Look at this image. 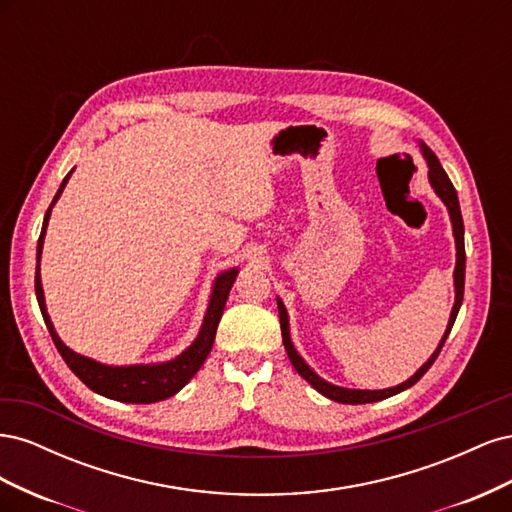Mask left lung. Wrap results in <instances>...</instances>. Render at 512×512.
Segmentation results:
<instances>
[{"label": "left lung", "mask_w": 512, "mask_h": 512, "mask_svg": "<svg viewBox=\"0 0 512 512\" xmlns=\"http://www.w3.org/2000/svg\"><path fill=\"white\" fill-rule=\"evenodd\" d=\"M421 149H423V156L429 164V181L433 185V190H436V194L444 200V205L448 207V213H451V222H453V232H455V243H457V267H455V305H453V314H451V320H448V329L442 337V342L438 346V350L431 354V359L416 371V374L399 386H393V389H384V391H352V389H342V386H333L329 382H324L322 378H318L312 369H309L301 356L297 354V350L292 348V342H290V333H288V314H286V307L282 301H277V307H280V327H282V339H284V348L288 352V359L290 363L294 365V369L299 371V376H303L309 384L314 386V389L318 393H322L324 397H329L333 401H339V404H374V401H380V399H386L391 395H397L401 391L410 389L412 384H416L418 380H421L427 369L433 365V361L438 359V354L446 342L448 333H451L453 324H455V318L459 314V307H461V301H463V284H466V245H463V220H461V209H459V198H457V192H455V185L451 183V179H448V175L444 173V168L440 164V160L436 158V153H433L427 145L421 143Z\"/></svg>", "instance_id": "obj_1"}]
</instances>
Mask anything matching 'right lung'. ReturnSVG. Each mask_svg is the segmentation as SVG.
Returning <instances> with one entry per match:
<instances>
[{
	"label": "right lung",
	"mask_w": 512,
	"mask_h": 512,
	"mask_svg": "<svg viewBox=\"0 0 512 512\" xmlns=\"http://www.w3.org/2000/svg\"><path fill=\"white\" fill-rule=\"evenodd\" d=\"M70 175H72V170L66 175V179L61 181L51 207L46 209L42 232H40V239H38L36 297H38V305H40V312H42L46 329H49V333L53 337V344H55L57 352L61 354V359L66 361V365L74 371V376L79 378L83 384H87L91 391H96V393H100L108 399L128 401V404H153V401H162L166 397H173L177 391H181L183 386L190 382V378L200 369V365L205 363L207 354L211 352V346L215 342V331H218L220 318L224 314V305L228 301V292H230L232 284H235L237 269L226 271L218 277V280H215L209 309H207V316H205V322H203V329H200L196 342L183 354H179L175 361L160 363V365L108 367V365H100L96 361L87 359V356L72 352L68 346L61 344V339L57 337L53 324H51V318H49V314H46L42 282H40V254H42L46 224H49L51 209L55 205V200L59 198V194L64 192Z\"/></svg>",
	"instance_id": "add662e5"
}]
</instances>
